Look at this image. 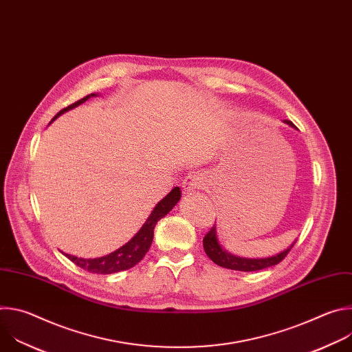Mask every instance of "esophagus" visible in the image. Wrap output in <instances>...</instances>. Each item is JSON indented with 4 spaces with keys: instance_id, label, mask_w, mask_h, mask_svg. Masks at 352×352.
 Instances as JSON below:
<instances>
[{
    "instance_id": "esophagus-1",
    "label": "esophagus",
    "mask_w": 352,
    "mask_h": 352,
    "mask_svg": "<svg viewBox=\"0 0 352 352\" xmlns=\"http://www.w3.org/2000/svg\"><path fill=\"white\" fill-rule=\"evenodd\" d=\"M204 182H205V178H204L202 174H199V173H189V174L185 177L184 182H182V188H184L185 192H192V190H195V189H200V188H202V186L205 185Z\"/></svg>"
}]
</instances>
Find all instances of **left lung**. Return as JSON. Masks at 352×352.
<instances>
[{
	"instance_id": "1",
	"label": "left lung",
	"mask_w": 352,
	"mask_h": 352,
	"mask_svg": "<svg viewBox=\"0 0 352 352\" xmlns=\"http://www.w3.org/2000/svg\"><path fill=\"white\" fill-rule=\"evenodd\" d=\"M288 125L296 128L291 121H285ZM295 243V242H294ZM294 243L285 249L284 252L272 256V258H265V259H245V258H236L232 256L230 254H227L226 250L219 245L217 241V235H216V226H213L210 228V231H208V234L204 238V248L206 255L219 266L226 267V269H231V270H238V272H256V270H262L270 266H274L277 263H280L291 250V248L294 246Z\"/></svg>"
}]
</instances>
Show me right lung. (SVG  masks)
I'll return each mask as SVG.
<instances>
[{"instance_id":"right-lung-1","label":"right lung","mask_w":352,"mask_h":352,"mask_svg":"<svg viewBox=\"0 0 352 352\" xmlns=\"http://www.w3.org/2000/svg\"><path fill=\"white\" fill-rule=\"evenodd\" d=\"M90 96H96V94L94 93L87 94L83 98L78 100V102L72 103L71 106L63 109L53 118V121L63 113L86 102ZM179 199H181V189L178 186H175L163 200H160V202L157 204V206L153 209L152 214L148 216V219L142 226V228L138 231V234L128 243H125L124 246L117 249L116 252H113L107 256H103V258H96V259H82V258L67 255L68 259L71 262H74L76 266L82 267L83 270H87L90 273H96V274H111V273H117V272H122V270H128V269L133 267L144 258L150 245H152L153 234H155L153 231H155L157 221L160 219H163L178 204Z\"/></svg>"}]
</instances>
